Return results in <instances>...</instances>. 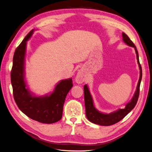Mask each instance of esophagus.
Masks as SVG:
<instances>
[{
    "label": "esophagus",
    "mask_w": 152,
    "mask_h": 152,
    "mask_svg": "<svg viewBox=\"0 0 152 152\" xmlns=\"http://www.w3.org/2000/svg\"><path fill=\"white\" fill-rule=\"evenodd\" d=\"M75 81L78 84H81L83 83L84 81H85V77L83 75V72H79L77 73V75L75 77Z\"/></svg>",
    "instance_id": "34e87169"
}]
</instances>
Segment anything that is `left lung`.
Here are the masks:
<instances>
[{"instance_id": "8db88e82", "label": "left lung", "mask_w": 152, "mask_h": 152, "mask_svg": "<svg viewBox=\"0 0 152 152\" xmlns=\"http://www.w3.org/2000/svg\"><path fill=\"white\" fill-rule=\"evenodd\" d=\"M123 39L124 42L126 43L128 45L134 47L136 50V53L137 55V63L139 64V69H140V77L137 86V89L135 92L134 95L132 98V99L129 103L127 104L124 109H119L116 112L112 113L110 114H103L100 113L99 111L95 108L93 105V102L91 94L89 93L88 88L87 85H84V102H85V107H86V117L88 119L89 121H91L93 124L97 125H103V126H110L113 125L116 123L121 121L123 118L126 116L131 110H132L134 107L136 106L137 102L139 95V90H140V84L142 79V68L141 64L139 63V55L138 52L136 48V47L135 46L134 43L131 41L129 38V37L126 34L123 33Z\"/></svg>"}]
</instances>
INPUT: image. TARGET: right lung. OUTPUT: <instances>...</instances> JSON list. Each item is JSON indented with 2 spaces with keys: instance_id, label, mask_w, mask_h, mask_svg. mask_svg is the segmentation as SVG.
Returning a JSON list of instances; mask_svg holds the SVG:
<instances>
[{
  "instance_id": "add662e5",
  "label": "right lung",
  "mask_w": 152,
  "mask_h": 152,
  "mask_svg": "<svg viewBox=\"0 0 152 152\" xmlns=\"http://www.w3.org/2000/svg\"><path fill=\"white\" fill-rule=\"evenodd\" d=\"M32 32L33 30L25 37L13 56L11 72L13 97L18 108L28 118L42 124H53L62 118L65 98L73 86L72 79L61 80L49 96L36 97L31 95L24 81V59L27 41Z\"/></svg>"
}]
</instances>
